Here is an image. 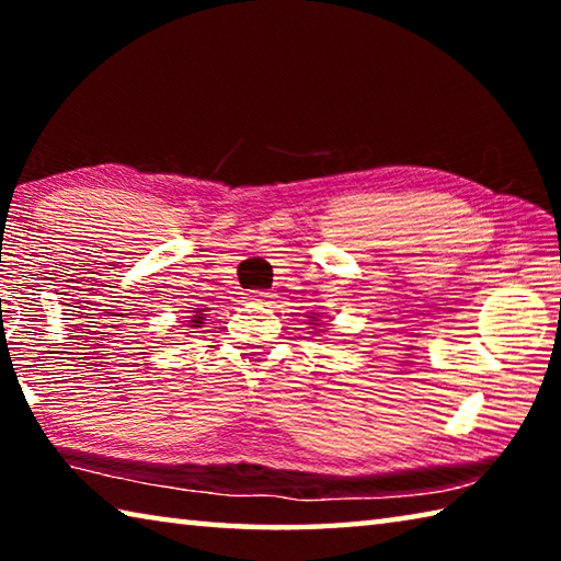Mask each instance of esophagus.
Returning <instances> with one entry per match:
<instances>
[{
  "mask_svg": "<svg viewBox=\"0 0 561 561\" xmlns=\"http://www.w3.org/2000/svg\"><path fill=\"white\" fill-rule=\"evenodd\" d=\"M247 297L254 299V301H262V299H267V291H262V289H254V291L247 294Z\"/></svg>",
  "mask_w": 561,
  "mask_h": 561,
  "instance_id": "34e87169",
  "label": "esophagus"
}]
</instances>
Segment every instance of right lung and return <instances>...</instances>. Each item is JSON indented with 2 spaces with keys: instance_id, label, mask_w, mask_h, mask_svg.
Masks as SVG:
<instances>
[{
  "instance_id": "right-lung-1",
  "label": "right lung",
  "mask_w": 561,
  "mask_h": 561,
  "mask_svg": "<svg viewBox=\"0 0 561 561\" xmlns=\"http://www.w3.org/2000/svg\"><path fill=\"white\" fill-rule=\"evenodd\" d=\"M201 319H203V317H197V319H195V324H203V321H201Z\"/></svg>"
}]
</instances>
